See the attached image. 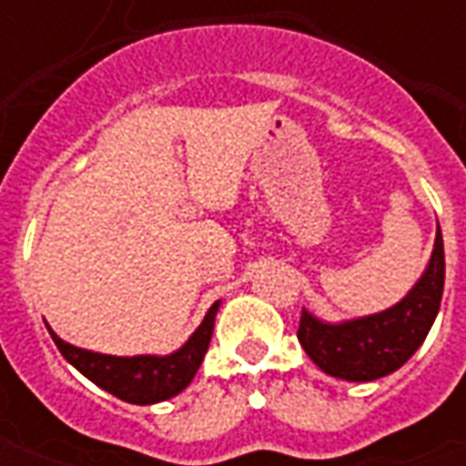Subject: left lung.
<instances>
[{"label": "left lung", "mask_w": 466, "mask_h": 466, "mask_svg": "<svg viewBox=\"0 0 466 466\" xmlns=\"http://www.w3.org/2000/svg\"><path fill=\"white\" fill-rule=\"evenodd\" d=\"M444 292V242L437 227L430 267L400 304L354 322L324 324L304 312L297 337L309 360L347 381H371L400 370L420 350L440 312Z\"/></svg>", "instance_id": "8db88e82"}]
</instances>
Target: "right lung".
<instances>
[{"instance_id": "1", "label": "right lung", "mask_w": 466, "mask_h": 466, "mask_svg": "<svg viewBox=\"0 0 466 466\" xmlns=\"http://www.w3.org/2000/svg\"><path fill=\"white\" fill-rule=\"evenodd\" d=\"M217 309H219V302L209 307L204 322L189 337V342L169 357H109V354H96V351L79 350V347L62 342L52 329L49 334L55 339L56 350L65 354V360L72 361L96 387L132 404H154V401H164L179 394L194 380L212 339Z\"/></svg>"}]
</instances>
